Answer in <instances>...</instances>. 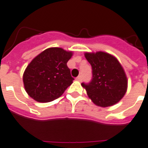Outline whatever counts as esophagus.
I'll return each mask as SVG.
<instances>
[{
  "label": "esophagus",
  "instance_id": "obj_1",
  "mask_svg": "<svg viewBox=\"0 0 148 148\" xmlns=\"http://www.w3.org/2000/svg\"><path fill=\"white\" fill-rule=\"evenodd\" d=\"M75 79H76L77 81H79V82H81V81L82 80V77L81 76V75H79V76L77 77V78Z\"/></svg>",
  "mask_w": 148,
  "mask_h": 148
}]
</instances>
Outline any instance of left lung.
Returning a JSON list of instances; mask_svg holds the SVG:
<instances>
[{
	"mask_svg": "<svg viewBox=\"0 0 148 148\" xmlns=\"http://www.w3.org/2000/svg\"><path fill=\"white\" fill-rule=\"evenodd\" d=\"M92 67V79L82 83L88 97L98 106L108 107L119 102L127 89V79L122 66L110 54L97 51L84 54Z\"/></svg>",
	"mask_w": 148,
	"mask_h": 148,
	"instance_id": "1",
	"label": "left lung"
}]
</instances>
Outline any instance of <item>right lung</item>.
<instances>
[{
	"label": "right lung",
	"mask_w": 148,
	"mask_h": 148,
	"mask_svg": "<svg viewBox=\"0 0 148 148\" xmlns=\"http://www.w3.org/2000/svg\"><path fill=\"white\" fill-rule=\"evenodd\" d=\"M72 55V51L54 47L45 49L33 59L23 74L27 94L40 103L59 98L74 80L66 65Z\"/></svg>",
	"instance_id": "right-lung-1"
}]
</instances>
